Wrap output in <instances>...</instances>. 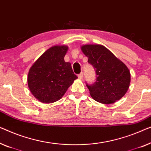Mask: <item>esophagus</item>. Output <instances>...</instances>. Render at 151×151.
I'll use <instances>...</instances> for the list:
<instances>
[{
	"instance_id": "esophagus-1",
	"label": "esophagus",
	"mask_w": 151,
	"mask_h": 151,
	"mask_svg": "<svg viewBox=\"0 0 151 151\" xmlns=\"http://www.w3.org/2000/svg\"><path fill=\"white\" fill-rule=\"evenodd\" d=\"M78 78H79V79H82V78H83V73L79 74V75H78Z\"/></svg>"
}]
</instances>
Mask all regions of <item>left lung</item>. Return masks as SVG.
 <instances>
[{
    "mask_svg": "<svg viewBox=\"0 0 151 151\" xmlns=\"http://www.w3.org/2000/svg\"><path fill=\"white\" fill-rule=\"evenodd\" d=\"M81 48L96 70V81L92 86L86 85L92 99L107 105L124 96L131 82L127 65L103 45L86 44Z\"/></svg>",
    "mask_w": 151,
    "mask_h": 151,
    "instance_id": "1",
    "label": "left lung"
}]
</instances>
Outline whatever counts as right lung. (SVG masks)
<instances>
[{"instance_id":"right-lung-1","label":"right lung","mask_w":151,"mask_h":151,"mask_svg":"<svg viewBox=\"0 0 151 151\" xmlns=\"http://www.w3.org/2000/svg\"><path fill=\"white\" fill-rule=\"evenodd\" d=\"M68 50L65 45L48 48L29 69L27 82L31 92L43 103H52L63 97L74 81L77 78L71 63L64 57Z\"/></svg>"}]
</instances>
